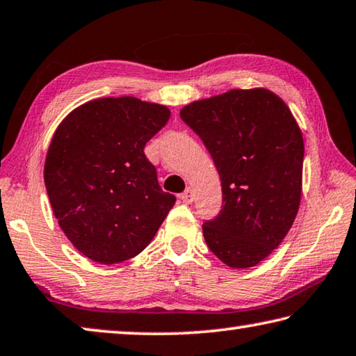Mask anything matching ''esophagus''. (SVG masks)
Returning <instances> with one entry per match:
<instances>
[{
    "label": "esophagus",
    "instance_id": "1",
    "mask_svg": "<svg viewBox=\"0 0 356 356\" xmlns=\"http://www.w3.org/2000/svg\"><path fill=\"white\" fill-rule=\"evenodd\" d=\"M180 200H182V202H185V204L193 202V190L186 188L182 195H180Z\"/></svg>",
    "mask_w": 356,
    "mask_h": 356
}]
</instances>
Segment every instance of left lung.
<instances>
[{
  "label": "left lung",
  "mask_w": 356,
  "mask_h": 356,
  "mask_svg": "<svg viewBox=\"0 0 356 356\" xmlns=\"http://www.w3.org/2000/svg\"><path fill=\"white\" fill-rule=\"evenodd\" d=\"M180 118L201 138L221 179L222 207L204 221L206 243L229 267H254L278 248L298 212L305 156L298 125L267 89L193 102Z\"/></svg>",
  "instance_id": "8db88e82"
}]
</instances>
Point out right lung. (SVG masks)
Segmentation results:
<instances>
[{
	"label": "right lung",
	"mask_w": 356,
	"mask_h": 356,
	"mask_svg": "<svg viewBox=\"0 0 356 356\" xmlns=\"http://www.w3.org/2000/svg\"><path fill=\"white\" fill-rule=\"evenodd\" d=\"M170 116L166 106L135 97L97 99L72 111L53 135L48 197L65 236L91 261L140 254L176 202L144 155Z\"/></svg>",
	"instance_id": "add662e5"
}]
</instances>
